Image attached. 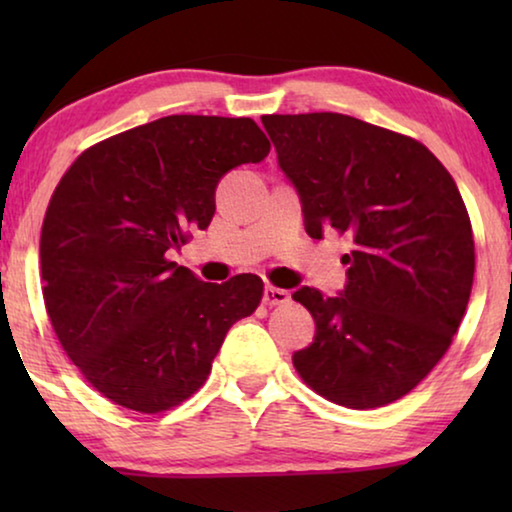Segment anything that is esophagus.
I'll return each mask as SVG.
<instances>
[{
    "label": "esophagus",
    "instance_id": "esophagus-1",
    "mask_svg": "<svg viewBox=\"0 0 512 512\" xmlns=\"http://www.w3.org/2000/svg\"><path fill=\"white\" fill-rule=\"evenodd\" d=\"M289 300H291L289 291L277 289V286H265V291H263V303L268 305V307L284 305V303H289Z\"/></svg>",
    "mask_w": 512,
    "mask_h": 512
}]
</instances>
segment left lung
Here are the masks:
<instances>
[{
    "label": "left lung",
    "instance_id": "1",
    "mask_svg": "<svg viewBox=\"0 0 512 512\" xmlns=\"http://www.w3.org/2000/svg\"><path fill=\"white\" fill-rule=\"evenodd\" d=\"M261 121L303 202L307 235L335 230L354 242L340 296L293 293L317 324L293 366L331 403H394L443 359L471 298L475 244L459 188L422 142L354 116Z\"/></svg>",
    "mask_w": 512,
    "mask_h": 512
}]
</instances>
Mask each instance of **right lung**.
I'll return each instance as SVG.
<instances>
[{"instance_id":"add662e5","label":"right lung","mask_w":512,"mask_h":512,"mask_svg":"<svg viewBox=\"0 0 512 512\" xmlns=\"http://www.w3.org/2000/svg\"><path fill=\"white\" fill-rule=\"evenodd\" d=\"M270 142L251 118L165 116L118 132L62 174L41 226L48 319L104 398L156 415L191 398L263 279L207 284L167 258L205 230L219 179Z\"/></svg>"}]
</instances>
